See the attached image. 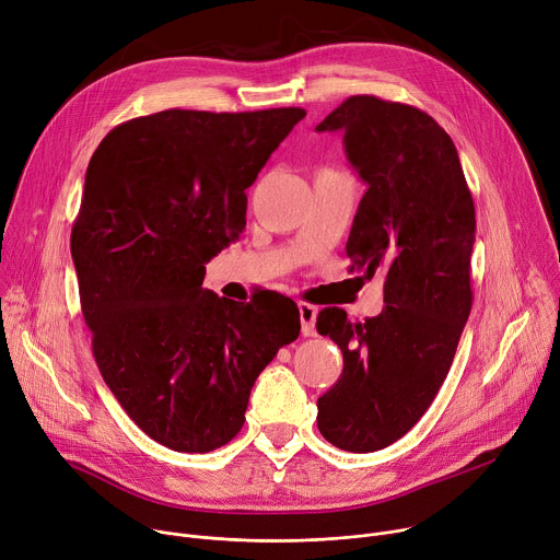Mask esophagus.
<instances>
[{"mask_svg": "<svg viewBox=\"0 0 560 560\" xmlns=\"http://www.w3.org/2000/svg\"><path fill=\"white\" fill-rule=\"evenodd\" d=\"M317 306L306 301H299V319H301V335L303 337H313L315 330V322H317Z\"/></svg>", "mask_w": 560, "mask_h": 560, "instance_id": "34e87169", "label": "esophagus"}]
</instances>
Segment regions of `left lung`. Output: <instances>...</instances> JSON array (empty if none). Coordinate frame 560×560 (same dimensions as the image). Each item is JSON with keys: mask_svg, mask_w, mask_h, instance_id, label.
Returning a JSON list of instances; mask_svg holds the SVG:
<instances>
[{"mask_svg": "<svg viewBox=\"0 0 560 560\" xmlns=\"http://www.w3.org/2000/svg\"><path fill=\"white\" fill-rule=\"evenodd\" d=\"M317 131H343L369 185L346 254L350 270L384 272L386 303L364 324L319 313L343 371L317 399V427L343 451L371 453L416 427L451 369L474 303L476 208L451 136L411 105L350 95Z\"/></svg>", "mask_w": 560, "mask_h": 560, "instance_id": "obj_1", "label": "left lung"}]
</instances>
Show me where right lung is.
<instances>
[{"instance_id":"1","label":"right lung","mask_w":560,"mask_h":560,"mask_svg":"<svg viewBox=\"0 0 560 560\" xmlns=\"http://www.w3.org/2000/svg\"><path fill=\"white\" fill-rule=\"evenodd\" d=\"M301 107L167 109L114 127L86 167L71 257L95 364L127 416L180 453L228 444L254 380L299 337L296 303L202 288Z\"/></svg>"}]
</instances>
